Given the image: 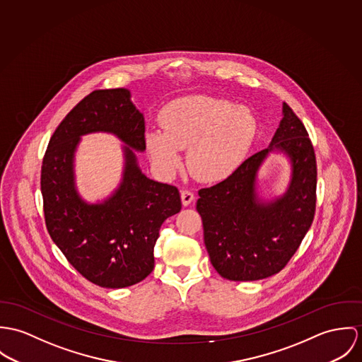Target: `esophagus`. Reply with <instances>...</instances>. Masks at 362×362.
I'll list each match as a JSON object with an SVG mask.
<instances>
[{"label":"esophagus","mask_w":362,"mask_h":362,"mask_svg":"<svg viewBox=\"0 0 362 362\" xmlns=\"http://www.w3.org/2000/svg\"><path fill=\"white\" fill-rule=\"evenodd\" d=\"M180 199H182L183 205H190L194 201V194L190 190H182Z\"/></svg>","instance_id":"1"}]
</instances>
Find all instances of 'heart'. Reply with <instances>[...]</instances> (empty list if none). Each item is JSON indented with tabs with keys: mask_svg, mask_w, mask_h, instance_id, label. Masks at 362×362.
<instances>
[{
	"mask_svg": "<svg viewBox=\"0 0 362 362\" xmlns=\"http://www.w3.org/2000/svg\"><path fill=\"white\" fill-rule=\"evenodd\" d=\"M162 132H148L146 144L154 163L166 173L180 165L187 150V166L202 182L232 175L248 154L257 121L250 110L208 95H189L170 101L160 112Z\"/></svg>",
	"mask_w": 362,
	"mask_h": 362,
	"instance_id": "obj_1",
	"label": "heart"
}]
</instances>
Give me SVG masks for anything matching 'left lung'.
Masks as SVG:
<instances>
[{
	"instance_id": "8db88e82",
	"label": "left lung",
	"mask_w": 362,
	"mask_h": 362,
	"mask_svg": "<svg viewBox=\"0 0 362 362\" xmlns=\"http://www.w3.org/2000/svg\"><path fill=\"white\" fill-rule=\"evenodd\" d=\"M275 149L292 163L288 192L264 203L256 172ZM204 243L216 272L229 281H259L287 265L307 235L317 205V160L303 122L283 104V119L268 148L247 158L225 180L199 190Z\"/></svg>"
}]
</instances>
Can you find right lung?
<instances>
[{"label":"right lung","mask_w":362,"mask_h":362,"mask_svg":"<svg viewBox=\"0 0 362 362\" xmlns=\"http://www.w3.org/2000/svg\"><path fill=\"white\" fill-rule=\"evenodd\" d=\"M108 131L127 144L120 187L108 200L87 204L74 189L73 158L80 136ZM143 114L126 88L94 90L64 118L41 166L45 226L71 265L87 281L122 288L154 269V245L163 221L182 208L177 187L148 179L134 150H146Z\"/></svg>","instance_id":"obj_1"}]
</instances>
